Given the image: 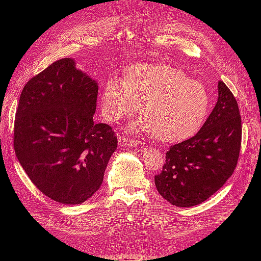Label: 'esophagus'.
Segmentation results:
<instances>
[{
  "instance_id": "obj_1",
  "label": "esophagus",
  "mask_w": 261,
  "mask_h": 261,
  "mask_svg": "<svg viewBox=\"0 0 261 261\" xmlns=\"http://www.w3.org/2000/svg\"><path fill=\"white\" fill-rule=\"evenodd\" d=\"M120 144L122 145V146H133V147H138V143L136 140H132V139H127V138H125V137H122L121 138V140H120Z\"/></svg>"
}]
</instances>
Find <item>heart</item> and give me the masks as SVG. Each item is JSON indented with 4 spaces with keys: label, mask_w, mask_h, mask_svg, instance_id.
I'll return each mask as SVG.
<instances>
[{
    "label": "heart",
    "mask_w": 261,
    "mask_h": 261,
    "mask_svg": "<svg viewBox=\"0 0 261 261\" xmlns=\"http://www.w3.org/2000/svg\"><path fill=\"white\" fill-rule=\"evenodd\" d=\"M141 105L139 129L164 143L183 140L198 129L207 114L204 86L168 65H136L125 82L109 78L101 94L105 116L111 121L132 115Z\"/></svg>",
    "instance_id": "heart-1"
}]
</instances>
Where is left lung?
I'll list each match as a JSON object with an SVG mask.
<instances>
[{"mask_svg": "<svg viewBox=\"0 0 261 261\" xmlns=\"http://www.w3.org/2000/svg\"><path fill=\"white\" fill-rule=\"evenodd\" d=\"M213 111L195 136L170 147L162 171L154 176L158 192L177 207L207 200L230 178L239 161L242 118L238 101L223 82Z\"/></svg>", "mask_w": 261, "mask_h": 261, "instance_id": "left-lung-1", "label": "left lung"}]
</instances>
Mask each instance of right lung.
<instances>
[{
    "label": "right lung",
    "mask_w": 261,
    "mask_h": 261,
    "mask_svg": "<svg viewBox=\"0 0 261 261\" xmlns=\"http://www.w3.org/2000/svg\"><path fill=\"white\" fill-rule=\"evenodd\" d=\"M98 86L72 59L55 61L21 91L14 150L34 185L65 204L96 193L117 147L111 126L93 122Z\"/></svg>",
    "instance_id": "obj_1"
}]
</instances>
